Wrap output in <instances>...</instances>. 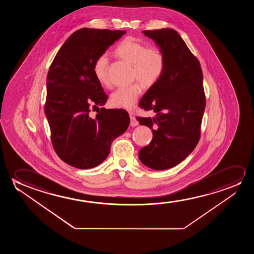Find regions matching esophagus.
Segmentation results:
<instances>
[{
    "label": "esophagus",
    "instance_id": "obj_1",
    "mask_svg": "<svg viewBox=\"0 0 254 254\" xmlns=\"http://www.w3.org/2000/svg\"><path fill=\"white\" fill-rule=\"evenodd\" d=\"M130 125L132 126V127H136V126L139 125V122L138 121L136 120L135 117L134 116H132V115H130Z\"/></svg>",
    "mask_w": 254,
    "mask_h": 254
}]
</instances>
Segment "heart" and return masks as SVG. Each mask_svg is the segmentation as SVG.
I'll return each instance as SVG.
<instances>
[{
	"mask_svg": "<svg viewBox=\"0 0 254 254\" xmlns=\"http://www.w3.org/2000/svg\"><path fill=\"white\" fill-rule=\"evenodd\" d=\"M116 55L132 65V78L139 80L145 87H151L162 76L166 67L163 53L156 48H147L142 42L127 37L119 43ZM93 72L98 81L105 87L110 86L108 75V56L103 53L94 61ZM139 82L117 88L110 95V103L115 108L131 110L142 93Z\"/></svg>",
	"mask_w": 254,
	"mask_h": 254,
	"instance_id": "heart-1",
	"label": "heart"
}]
</instances>
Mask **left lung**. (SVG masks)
Instances as JSON below:
<instances>
[{"instance_id":"1","label":"left lung","mask_w":254,"mask_h":254,"mask_svg":"<svg viewBox=\"0 0 254 254\" xmlns=\"http://www.w3.org/2000/svg\"><path fill=\"white\" fill-rule=\"evenodd\" d=\"M142 33L163 53L166 67L139 101L140 108L156 115L137 119L153 135L139 150V159L151 169L166 170L181 163L198 144L205 107L203 74L198 60L174 29Z\"/></svg>"}]
</instances>
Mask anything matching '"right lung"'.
Listing matches in <instances>:
<instances>
[{
	"mask_svg": "<svg viewBox=\"0 0 254 254\" xmlns=\"http://www.w3.org/2000/svg\"><path fill=\"white\" fill-rule=\"evenodd\" d=\"M125 30L84 28L70 35L56 54L47 76L45 115L51 130L54 149L65 163L88 169L102 163L113 140L128 127L127 112L93 108L108 101L93 65L125 35Z\"/></svg>",
	"mask_w": 254,
	"mask_h": 254,
	"instance_id": "obj_1",
	"label": "right lung"
}]
</instances>
